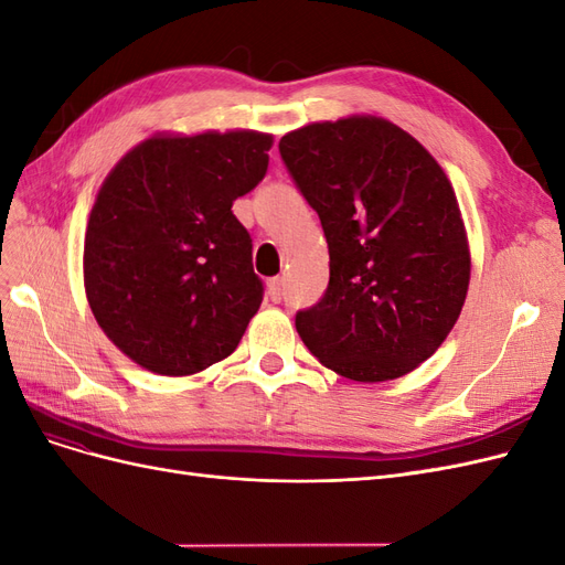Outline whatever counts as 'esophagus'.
<instances>
[{
	"label": "esophagus",
	"mask_w": 565,
	"mask_h": 565,
	"mask_svg": "<svg viewBox=\"0 0 565 565\" xmlns=\"http://www.w3.org/2000/svg\"><path fill=\"white\" fill-rule=\"evenodd\" d=\"M266 289H268L270 301H280L282 299V280L280 278H270L266 282Z\"/></svg>",
	"instance_id": "esophagus-1"
}]
</instances>
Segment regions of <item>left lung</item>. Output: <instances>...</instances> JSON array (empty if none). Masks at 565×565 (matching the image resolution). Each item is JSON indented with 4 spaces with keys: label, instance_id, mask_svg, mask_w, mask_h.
I'll list each match as a JSON object with an SVG mask.
<instances>
[{
    "label": "left lung",
    "instance_id": "obj_1",
    "mask_svg": "<svg viewBox=\"0 0 565 565\" xmlns=\"http://www.w3.org/2000/svg\"><path fill=\"white\" fill-rule=\"evenodd\" d=\"M280 156L330 249L328 289L295 320L301 341L353 382L413 372L446 341L469 292L450 179L415 136L374 115L287 131Z\"/></svg>",
    "mask_w": 565,
    "mask_h": 565
}]
</instances>
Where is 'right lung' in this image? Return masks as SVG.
<instances>
[{
  "instance_id": "obj_1",
  "label": "right lung",
  "mask_w": 565,
  "mask_h": 565,
  "mask_svg": "<svg viewBox=\"0 0 565 565\" xmlns=\"http://www.w3.org/2000/svg\"><path fill=\"white\" fill-rule=\"evenodd\" d=\"M273 134H156L119 160L89 214L84 292L136 365L188 377L228 358L259 311L252 237L233 214L268 169Z\"/></svg>"
}]
</instances>
